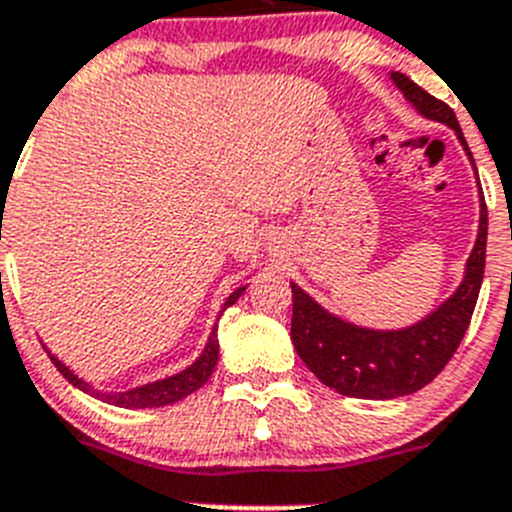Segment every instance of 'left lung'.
<instances>
[{
  "label": "left lung",
  "instance_id": "left-lung-1",
  "mask_svg": "<svg viewBox=\"0 0 512 512\" xmlns=\"http://www.w3.org/2000/svg\"><path fill=\"white\" fill-rule=\"evenodd\" d=\"M390 79L420 115L454 130L474 166L472 151L449 104L431 97L400 71H392ZM485 248L487 207L482 197L477 241L461 284L431 315L400 330H374L348 323L320 307L305 289L292 282V343L297 354L307 369L338 395L395 400L423 390L449 364L467 333L485 277Z\"/></svg>",
  "mask_w": 512,
  "mask_h": 512
}]
</instances>
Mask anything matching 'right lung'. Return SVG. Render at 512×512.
<instances>
[{
	"instance_id": "right-lung-1",
	"label": "right lung",
	"mask_w": 512,
	"mask_h": 512,
	"mask_svg": "<svg viewBox=\"0 0 512 512\" xmlns=\"http://www.w3.org/2000/svg\"><path fill=\"white\" fill-rule=\"evenodd\" d=\"M243 292H246V284H241V287L235 289L233 295L225 300L223 310H228L230 305H235V300H238ZM223 310H220V312H223ZM217 354H220V343H217V323H215L210 338H207L205 351H202V354L194 359V364H189L184 372L174 374V377L156 379V382L140 384V387H133V390H125V392H102V390H94L92 384L84 382L81 377H76L69 366L63 364V361H58L56 356L48 351V356H51V361L56 364L58 372L69 379L74 387H79L81 392H87V395L97 397V400L107 402V405H115V408H133V410H138V408H164V405L179 402V400H184L187 395H192V392H197L202 384L210 379V374L215 372Z\"/></svg>"
}]
</instances>
